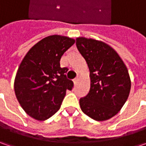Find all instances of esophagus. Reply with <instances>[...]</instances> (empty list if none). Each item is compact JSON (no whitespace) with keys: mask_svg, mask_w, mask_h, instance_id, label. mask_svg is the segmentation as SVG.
<instances>
[{"mask_svg":"<svg viewBox=\"0 0 146 146\" xmlns=\"http://www.w3.org/2000/svg\"><path fill=\"white\" fill-rule=\"evenodd\" d=\"M79 80H80V79H79V77H76V79H74V80H73V82H74V84H75V85L79 83Z\"/></svg>","mask_w":146,"mask_h":146,"instance_id":"esophagus-1","label":"esophagus"}]
</instances>
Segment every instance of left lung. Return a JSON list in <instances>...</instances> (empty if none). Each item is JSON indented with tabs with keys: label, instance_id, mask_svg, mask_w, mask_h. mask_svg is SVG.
<instances>
[{
	"label": "left lung",
	"instance_id": "obj_1",
	"mask_svg": "<svg viewBox=\"0 0 146 146\" xmlns=\"http://www.w3.org/2000/svg\"><path fill=\"white\" fill-rule=\"evenodd\" d=\"M76 46L87 62L91 81L88 95L80 99V108L94 120H107L120 110L128 98V70L117 52L106 43L78 37Z\"/></svg>",
	"mask_w": 146,
	"mask_h": 146
}]
</instances>
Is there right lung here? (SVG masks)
<instances>
[{"label":"right lung","mask_w":146,"mask_h":146,"mask_svg":"<svg viewBox=\"0 0 146 146\" xmlns=\"http://www.w3.org/2000/svg\"><path fill=\"white\" fill-rule=\"evenodd\" d=\"M75 40L53 35L36 43L23 58L14 80V92L26 113L36 120H45L61 106L66 90L74 86L66 78L68 69L60 66L63 53Z\"/></svg>","instance_id":"obj_1"}]
</instances>
